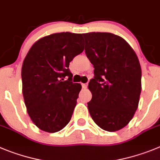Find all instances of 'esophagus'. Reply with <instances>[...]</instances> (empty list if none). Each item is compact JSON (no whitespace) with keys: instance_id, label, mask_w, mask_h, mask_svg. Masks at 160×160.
Instances as JSON below:
<instances>
[{"instance_id":"esophagus-1","label":"esophagus","mask_w":160,"mask_h":160,"mask_svg":"<svg viewBox=\"0 0 160 160\" xmlns=\"http://www.w3.org/2000/svg\"><path fill=\"white\" fill-rule=\"evenodd\" d=\"M82 86L83 89H86V88H87V84H86V83H82Z\"/></svg>"}]
</instances>
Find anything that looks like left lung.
I'll return each mask as SVG.
<instances>
[{
	"label": "left lung",
	"instance_id": "8db88e82",
	"mask_svg": "<svg viewBox=\"0 0 160 160\" xmlns=\"http://www.w3.org/2000/svg\"><path fill=\"white\" fill-rule=\"evenodd\" d=\"M86 55L94 67L88 88L92 119L101 128L116 132L132 119L141 92V67L123 38L109 32L83 34Z\"/></svg>",
	"mask_w": 160,
	"mask_h": 160
}]
</instances>
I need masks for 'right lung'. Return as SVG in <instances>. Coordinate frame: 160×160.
<instances>
[{
  "label": "right lung",
  "instance_id": "right-lung-1",
  "mask_svg": "<svg viewBox=\"0 0 160 160\" xmlns=\"http://www.w3.org/2000/svg\"><path fill=\"white\" fill-rule=\"evenodd\" d=\"M84 50L82 34L54 33L32 45L21 70L22 93L32 122L56 132L70 122L81 84L73 83L70 62Z\"/></svg>",
  "mask_w": 160,
  "mask_h": 160
}]
</instances>
